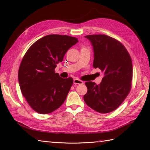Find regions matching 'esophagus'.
I'll list each match as a JSON object with an SVG mask.
<instances>
[{
	"label": "esophagus",
	"mask_w": 150,
	"mask_h": 150,
	"mask_svg": "<svg viewBox=\"0 0 150 150\" xmlns=\"http://www.w3.org/2000/svg\"><path fill=\"white\" fill-rule=\"evenodd\" d=\"M83 81L79 79H74V84H83Z\"/></svg>",
	"instance_id": "34e87169"
}]
</instances>
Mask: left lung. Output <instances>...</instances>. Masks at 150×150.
Listing matches in <instances>:
<instances>
[{"mask_svg": "<svg viewBox=\"0 0 150 150\" xmlns=\"http://www.w3.org/2000/svg\"><path fill=\"white\" fill-rule=\"evenodd\" d=\"M94 51L93 67H98L104 77L99 85L86 82V104L98 112L108 113L118 108L131 88L132 61L129 52L118 40L104 34L88 35Z\"/></svg>", "mask_w": 150, "mask_h": 150, "instance_id": "1", "label": "left lung"}]
</instances>
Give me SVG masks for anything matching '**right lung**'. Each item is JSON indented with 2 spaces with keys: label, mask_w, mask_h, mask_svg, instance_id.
Here are the masks:
<instances>
[{
  "label": "right lung",
  "mask_w": 150,
  "mask_h": 150,
  "mask_svg": "<svg viewBox=\"0 0 150 150\" xmlns=\"http://www.w3.org/2000/svg\"><path fill=\"white\" fill-rule=\"evenodd\" d=\"M78 42L69 35H47L35 42L25 54L18 79L22 94L35 111L51 113L66 100L73 79L61 78L54 69L67 50Z\"/></svg>",
  "instance_id": "1"
}]
</instances>
